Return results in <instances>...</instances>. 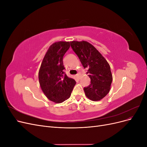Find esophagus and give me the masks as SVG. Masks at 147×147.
<instances>
[{"label": "esophagus", "instance_id": "1", "mask_svg": "<svg viewBox=\"0 0 147 147\" xmlns=\"http://www.w3.org/2000/svg\"><path fill=\"white\" fill-rule=\"evenodd\" d=\"M76 77H77V78L78 79H79V78H80V74H77L76 75Z\"/></svg>", "mask_w": 147, "mask_h": 147}]
</instances>
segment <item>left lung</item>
Here are the masks:
<instances>
[{"label":"left lung","instance_id":"1","mask_svg":"<svg viewBox=\"0 0 147 147\" xmlns=\"http://www.w3.org/2000/svg\"><path fill=\"white\" fill-rule=\"evenodd\" d=\"M70 46L80 60L91 83L84 88L85 95L93 101H98L108 94L112 82V75L108 62L91 43L86 41L70 42Z\"/></svg>","mask_w":147,"mask_h":147}]
</instances>
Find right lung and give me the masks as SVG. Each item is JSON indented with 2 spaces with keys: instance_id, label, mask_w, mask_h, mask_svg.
I'll return each mask as SVG.
<instances>
[{
  "instance_id": "right-lung-1",
  "label": "right lung",
  "mask_w": 147,
  "mask_h": 147,
  "mask_svg": "<svg viewBox=\"0 0 147 147\" xmlns=\"http://www.w3.org/2000/svg\"><path fill=\"white\" fill-rule=\"evenodd\" d=\"M70 48L69 42H58L50 47L38 72L39 83L47 98L55 103L69 99L76 82L67 76L63 56Z\"/></svg>"
}]
</instances>
